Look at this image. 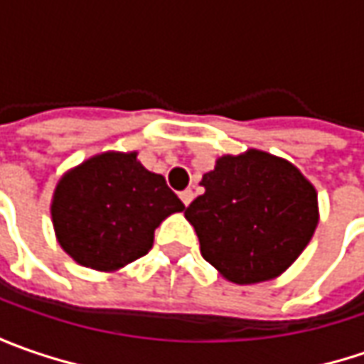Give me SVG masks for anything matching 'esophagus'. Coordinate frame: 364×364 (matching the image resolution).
<instances>
[{"instance_id": "esophagus-1", "label": "esophagus", "mask_w": 364, "mask_h": 364, "mask_svg": "<svg viewBox=\"0 0 364 364\" xmlns=\"http://www.w3.org/2000/svg\"><path fill=\"white\" fill-rule=\"evenodd\" d=\"M192 198H194V192H192V190H184V192H180V200H182V203L186 204V206H188L190 203H192Z\"/></svg>"}]
</instances>
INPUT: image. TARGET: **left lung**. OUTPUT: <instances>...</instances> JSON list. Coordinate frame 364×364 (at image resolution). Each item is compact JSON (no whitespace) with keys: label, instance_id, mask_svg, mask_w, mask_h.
I'll return each mask as SVG.
<instances>
[{"label":"left lung","instance_id":"1","mask_svg":"<svg viewBox=\"0 0 364 364\" xmlns=\"http://www.w3.org/2000/svg\"><path fill=\"white\" fill-rule=\"evenodd\" d=\"M184 210L203 257L225 279L251 286L279 277L318 227V192L291 161L261 149L220 156Z\"/></svg>","mask_w":364,"mask_h":364}]
</instances>
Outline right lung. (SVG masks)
<instances>
[{"label":"right lung","instance_id":"obj_1","mask_svg":"<svg viewBox=\"0 0 364 364\" xmlns=\"http://www.w3.org/2000/svg\"><path fill=\"white\" fill-rule=\"evenodd\" d=\"M182 210L166 178L146 170L137 151H103L70 168L50 203L60 247L97 272L144 257L161 220Z\"/></svg>","mask_w":364,"mask_h":364}]
</instances>
